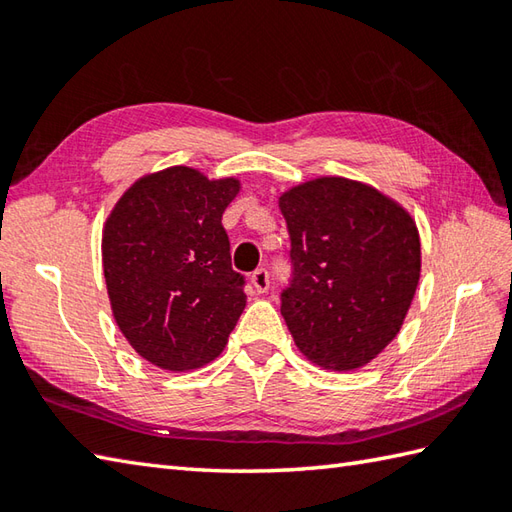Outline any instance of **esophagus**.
<instances>
[{
	"label": "esophagus",
	"instance_id": "1",
	"mask_svg": "<svg viewBox=\"0 0 512 512\" xmlns=\"http://www.w3.org/2000/svg\"><path fill=\"white\" fill-rule=\"evenodd\" d=\"M250 284H253L255 292H259V295H264V292L270 288V275L266 268H257L253 275H250Z\"/></svg>",
	"mask_w": 512,
	"mask_h": 512
}]
</instances>
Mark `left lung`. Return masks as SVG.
Returning a JSON list of instances; mask_svg holds the SVG:
<instances>
[{"instance_id": "obj_1", "label": "left lung", "mask_w": 512, "mask_h": 512, "mask_svg": "<svg viewBox=\"0 0 512 512\" xmlns=\"http://www.w3.org/2000/svg\"><path fill=\"white\" fill-rule=\"evenodd\" d=\"M290 235L281 314L299 350L336 372L394 341L420 277L409 213L367 184L319 178L279 198Z\"/></svg>"}]
</instances>
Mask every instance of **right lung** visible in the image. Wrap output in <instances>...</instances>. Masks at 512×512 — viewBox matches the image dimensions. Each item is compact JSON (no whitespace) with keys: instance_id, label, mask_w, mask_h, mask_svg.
Returning <instances> with one entry per match:
<instances>
[{"instance_id":"1","label":"right lung","mask_w":512,"mask_h":512,"mask_svg":"<svg viewBox=\"0 0 512 512\" xmlns=\"http://www.w3.org/2000/svg\"><path fill=\"white\" fill-rule=\"evenodd\" d=\"M239 182L171 167L129 189L103 233L114 319L134 350L169 372L220 356L246 308L222 213Z\"/></svg>"}]
</instances>
